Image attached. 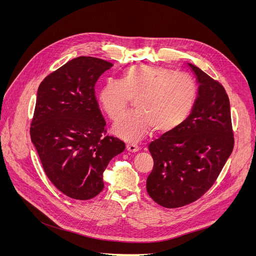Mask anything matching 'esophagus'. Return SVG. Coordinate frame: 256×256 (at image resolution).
Listing matches in <instances>:
<instances>
[{
	"label": "esophagus",
	"instance_id": "esophagus-1",
	"mask_svg": "<svg viewBox=\"0 0 256 256\" xmlns=\"http://www.w3.org/2000/svg\"><path fill=\"white\" fill-rule=\"evenodd\" d=\"M126 150L128 152H138L140 150V147L138 145H136V144H134V143H130V144L126 145Z\"/></svg>",
	"mask_w": 256,
	"mask_h": 256
}]
</instances>
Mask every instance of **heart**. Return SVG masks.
Listing matches in <instances>:
<instances>
[{"instance_id":"obj_1","label":"heart","mask_w":256,"mask_h":256,"mask_svg":"<svg viewBox=\"0 0 256 256\" xmlns=\"http://www.w3.org/2000/svg\"><path fill=\"white\" fill-rule=\"evenodd\" d=\"M196 98L197 87L190 78L150 64L130 66L122 80H106L98 92V102L112 120L134 100L135 111L113 126L116 135L128 141L141 139L150 128L156 132L176 130L191 114Z\"/></svg>"}]
</instances>
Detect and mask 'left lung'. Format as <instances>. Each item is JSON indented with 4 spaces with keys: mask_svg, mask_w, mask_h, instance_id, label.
I'll list each match as a JSON object with an SVG mask.
<instances>
[{
    "mask_svg": "<svg viewBox=\"0 0 256 256\" xmlns=\"http://www.w3.org/2000/svg\"><path fill=\"white\" fill-rule=\"evenodd\" d=\"M188 65L199 83L193 110L178 128L148 146L154 168L146 180L147 193L167 208L186 206L202 196L218 178L234 144L224 87L197 66Z\"/></svg>",
    "mask_w": 256,
    "mask_h": 256,
    "instance_id": "8db88e82",
    "label": "left lung"
}]
</instances>
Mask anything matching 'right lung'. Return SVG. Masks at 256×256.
<instances>
[{
  "mask_svg": "<svg viewBox=\"0 0 256 256\" xmlns=\"http://www.w3.org/2000/svg\"><path fill=\"white\" fill-rule=\"evenodd\" d=\"M112 66L80 56L50 74L38 87L31 140L48 180L74 199L100 194L104 169L126 150L124 141L106 135L94 90L98 78Z\"/></svg>",
  "mask_w": 256,
  "mask_h": 256,
  "instance_id": "add662e5",
  "label": "right lung"
}]
</instances>
